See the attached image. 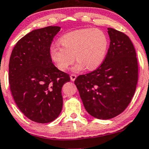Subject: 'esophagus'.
Instances as JSON below:
<instances>
[{
	"instance_id": "34e87169",
	"label": "esophagus",
	"mask_w": 149,
	"mask_h": 149,
	"mask_svg": "<svg viewBox=\"0 0 149 149\" xmlns=\"http://www.w3.org/2000/svg\"><path fill=\"white\" fill-rule=\"evenodd\" d=\"M76 75H75V74H71V76H70V78H71V81H75V80H76Z\"/></svg>"
}]
</instances>
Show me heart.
Here are the masks:
<instances>
[{
	"label": "heart",
	"instance_id": "obj_1",
	"mask_svg": "<svg viewBox=\"0 0 149 149\" xmlns=\"http://www.w3.org/2000/svg\"><path fill=\"white\" fill-rule=\"evenodd\" d=\"M61 45L52 44L51 58L60 70L65 71L75 61L73 70L79 72L86 68L94 70L104 61L109 41L106 33L100 29H82L65 33L60 38Z\"/></svg>",
	"mask_w": 149,
	"mask_h": 149
}]
</instances>
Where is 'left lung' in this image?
<instances>
[{
  "mask_svg": "<svg viewBox=\"0 0 149 149\" xmlns=\"http://www.w3.org/2000/svg\"><path fill=\"white\" fill-rule=\"evenodd\" d=\"M110 45L96 70L75 80L86 111L100 120L115 118L125 110L134 95L138 66L134 46L127 35L107 28Z\"/></svg>",
  "mask_w": 149,
  "mask_h": 149,
  "instance_id": "obj_1",
  "label": "left lung"
}]
</instances>
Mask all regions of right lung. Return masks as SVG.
<instances>
[{"mask_svg":"<svg viewBox=\"0 0 149 149\" xmlns=\"http://www.w3.org/2000/svg\"><path fill=\"white\" fill-rule=\"evenodd\" d=\"M61 27L49 26L31 31L13 49L9 64V82L17 106L38 123L56 119L63 109L62 87L69 76L52 63L49 47Z\"/></svg>","mask_w":149,"mask_h":149,"instance_id":"obj_1","label":"right lung"}]
</instances>
